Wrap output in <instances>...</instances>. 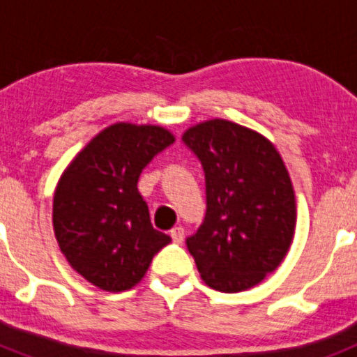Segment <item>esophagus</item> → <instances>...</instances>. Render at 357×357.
I'll return each instance as SVG.
<instances>
[{"label":"esophagus","mask_w":357,"mask_h":357,"mask_svg":"<svg viewBox=\"0 0 357 357\" xmlns=\"http://www.w3.org/2000/svg\"><path fill=\"white\" fill-rule=\"evenodd\" d=\"M169 236H172L173 243H182L184 241V229L182 227H175V229L169 230Z\"/></svg>","instance_id":"esophagus-1"}]
</instances>
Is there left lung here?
Instances as JSON below:
<instances>
[{"mask_svg":"<svg viewBox=\"0 0 357 357\" xmlns=\"http://www.w3.org/2000/svg\"><path fill=\"white\" fill-rule=\"evenodd\" d=\"M182 141L206 175V218L185 239L202 280L225 293L254 288L282 263L295 234L288 169L266 137L227 119L198 123Z\"/></svg>","mask_w":357,"mask_h":357,"instance_id":"8db88e82","label":"left lung"}]
</instances>
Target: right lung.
<instances>
[{
  "instance_id": "right-lung-1",
  "label": "right lung",
  "mask_w": 357,
  "mask_h": 357,
  "mask_svg": "<svg viewBox=\"0 0 357 357\" xmlns=\"http://www.w3.org/2000/svg\"><path fill=\"white\" fill-rule=\"evenodd\" d=\"M175 143L155 125L116 123L71 160L53 197V229L73 270L105 291H127L172 238L153 229L137 181Z\"/></svg>"
}]
</instances>
